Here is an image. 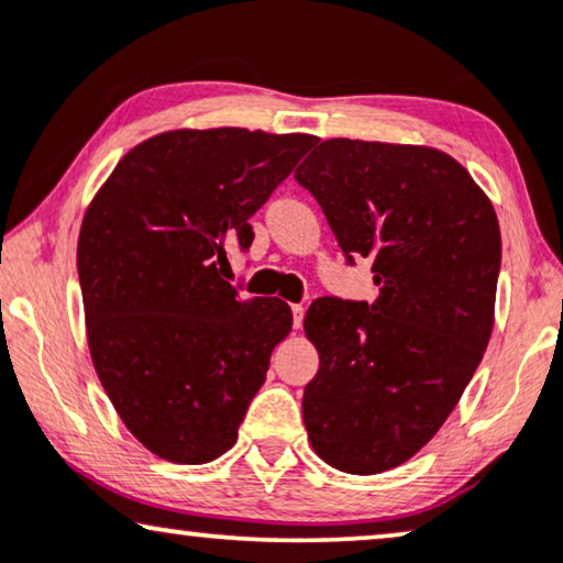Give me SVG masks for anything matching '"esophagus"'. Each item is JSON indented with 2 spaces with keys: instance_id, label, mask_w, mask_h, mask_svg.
Segmentation results:
<instances>
[{
  "instance_id": "34e87169",
  "label": "esophagus",
  "mask_w": 563,
  "mask_h": 563,
  "mask_svg": "<svg viewBox=\"0 0 563 563\" xmlns=\"http://www.w3.org/2000/svg\"><path fill=\"white\" fill-rule=\"evenodd\" d=\"M303 324V306H294V329H301Z\"/></svg>"
}]
</instances>
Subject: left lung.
I'll return each instance as SVG.
<instances>
[{
	"instance_id": "obj_1",
	"label": "left lung",
	"mask_w": 563,
	"mask_h": 563,
	"mask_svg": "<svg viewBox=\"0 0 563 563\" xmlns=\"http://www.w3.org/2000/svg\"><path fill=\"white\" fill-rule=\"evenodd\" d=\"M352 265L373 260V303L324 296L306 336L319 371L303 424L321 461L371 476L430 443L482 363L501 262L492 200L430 146L329 139L296 169Z\"/></svg>"
}]
</instances>
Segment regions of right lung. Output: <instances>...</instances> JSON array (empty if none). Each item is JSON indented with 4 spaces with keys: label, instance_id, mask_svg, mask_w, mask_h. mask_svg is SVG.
Here are the masks:
<instances>
[{
    "label": "right lung",
    "instance_id": "right-lung-1",
    "mask_svg": "<svg viewBox=\"0 0 563 563\" xmlns=\"http://www.w3.org/2000/svg\"><path fill=\"white\" fill-rule=\"evenodd\" d=\"M317 144L306 133L167 131L133 146L89 203L77 267L87 342L133 438L172 463L236 443L269 355L290 332L280 298L223 280L227 246Z\"/></svg>",
    "mask_w": 563,
    "mask_h": 563
}]
</instances>
